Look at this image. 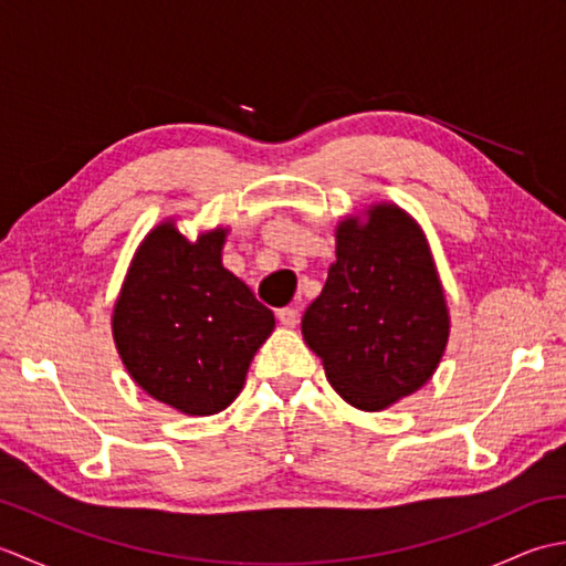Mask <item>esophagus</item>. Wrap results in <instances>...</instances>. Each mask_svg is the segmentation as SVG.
I'll return each mask as SVG.
<instances>
[{"label":"esophagus","instance_id":"obj_1","mask_svg":"<svg viewBox=\"0 0 566 566\" xmlns=\"http://www.w3.org/2000/svg\"><path fill=\"white\" fill-rule=\"evenodd\" d=\"M276 318H280V323H282L284 328H294L296 321H298V308L296 306L280 308V311H276Z\"/></svg>","mask_w":566,"mask_h":566}]
</instances>
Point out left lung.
<instances>
[{"instance_id":"obj_1","label":"left lung","mask_w":566,"mask_h":566,"mask_svg":"<svg viewBox=\"0 0 566 566\" xmlns=\"http://www.w3.org/2000/svg\"><path fill=\"white\" fill-rule=\"evenodd\" d=\"M302 333L331 387L355 408L381 411L423 387L448 345L450 314L411 216L375 203L365 219L338 223L335 262Z\"/></svg>"}]
</instances>
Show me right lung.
Here are the masks:
<instances>
[{"label":"right lung","mask_w":566,"mask_h":566,"mask_svg":"<svg viewBox=\"0 0 566 566\" xmlns=\"http://www.w3.org/2000/svg\"><path fill=\"white\" fill-rule=\"evenodd\" d=\"M228 228L195 243L172 219L143 238L114 304L112 331L128 375L187 416L231 406L274 316L221 262Z\"/></svg>","instance_id":"obj_1"}]
</instances>
